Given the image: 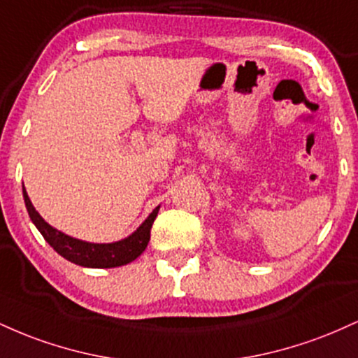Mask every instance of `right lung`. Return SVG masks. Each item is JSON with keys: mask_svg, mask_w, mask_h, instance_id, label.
I'll return each mask as SVG.
<instances>
[{"mask_svg": "<svg viewBox=\"0 0 358 358\" xmlns=\"http://www.w3.org/2000/svg\"><path fill=\"white\" fill-rule=\"evenodd\" d=\"M23 199L24 205H27L28 215H30L35 227L38 229L40 234L43 236V239L47 241L62 257L73 262V264L82 266V268H117V266H124L133 262L134 259L141 256L143 250L146 249L148 242H150L151 225H153L156 215H158L159 212L158 205V207L146 217V220L139 225L136 231L131 234V236H127L126 239L109 242V244H94V242H85L76 239V237L67 236V234L57 231L55 227L47 224V222L42 219V215L35 210L34 205H31V200L30 196H28L27 190H24V187Z\"/></svg>", "mask_w": 358, "mask_h": 358, "instance_id": "1", "label": "right lung"}]
</instances>
